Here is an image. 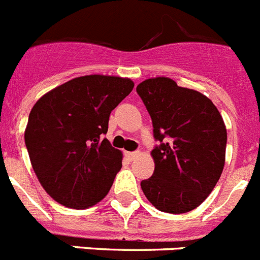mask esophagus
<instances>
[{
    "instance_id": "obj_1",
    "label": "esophagus",
    "mask_w": 260,
    "mask_h": 260,
    "mask_svg": "<svg viewBox=\"0 0 260 260\" xmlns=\"http://www.w3.org/2000/svg\"><path fill=\"white\" fill-rule=\"evenodd\" d=\"M125 155H127L129 159H133L135 156L139 155V153H137V151H127V153H125Z\"/></svg>"
}]
</instances>
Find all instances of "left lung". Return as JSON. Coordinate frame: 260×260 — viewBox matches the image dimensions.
<instances>
[{
  "mask_svg": "<svg viewBox=\"0 0 260 260\" xmlns=\"http://www.w3.org/2000/svg\"><path fill=\"white\" fill-rule=\"evenodd\" d=\"M153 121L154 174L141 182L159 211L184 214L209 197L225 165L226 128L219 110L201 92L166 76L137 85Z\"/></svg>",
  "mask_w": 260,
  "mask_h": 260,
  "instance_id": "8db88e82",
  "label": "left lung"
}]
</instances>
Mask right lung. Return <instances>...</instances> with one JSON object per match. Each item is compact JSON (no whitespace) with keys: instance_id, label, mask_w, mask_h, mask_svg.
Returning <instances> with one entry per match:
<instances>
[{"instance_id":"right-lung-1","label":"right lung","mask_w":260,"mask_h":260,"mask_svg":"<svg viewBox=\"0 0 260 260\" xmlns=\"http://www.w3.org/2000/svg\"><path fill=\"white\" fill-rule=\"evenodd\" d=\"M133 86L128 78L85 75L55 86L34 105L25 146L40 184L58 203L88 209L107 196L123 154L102 137L110 113Z\"/></svg>"}]
</instances>
